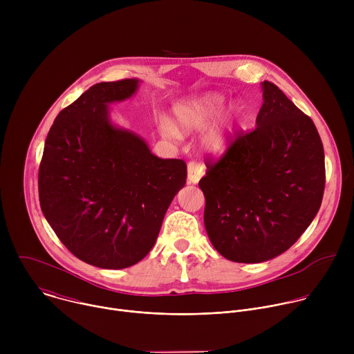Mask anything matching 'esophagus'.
<instances>
[{
	"label": "esophagus",
	"instance_id": "esophagus-1",
	"mask_svg": "<svg viewBox=\"0 0 354 354\" xmlns=\"http://www.w3.org/2000/svg\"><path fill=\"white\" fill-rule=\"evenodd\" d=\"M203 175H205L203 165L198 162H194V161L187 164V182L189 183H193V185L197 183Z\"/></svg>",
	"mask_w": 354,
	"mask_h": 354
}]
</instances>
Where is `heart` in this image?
<instances>
[{
  "label": "heart",
  "mask_w": 354,
  "mask_h": 354,
  "mask_svg": "<svg viewBox=\"0 0 354 354\" xmlns=\"http://www.w3.org/2000/svg\"><path fill=\"white\" fill-rule=\"evenodd\" d=\"M224 102L225 97L218 92H207L200 96L180 99L172 106L174 123L162 120L160 131L165 138L178 140L180 138V133L190 134L201 130L217 118L206 133L201 136L200 147L207 154H223L228 148L232 129L242 112L238 102H231L223 110Z\"/></svg>",
  "instance_id": "1"
}]
</instances>
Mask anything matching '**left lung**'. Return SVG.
<instances>
[{
	"mask_svg": "<svg viewBox=\"0 0 354 354\" xmlns=\"http://www.w3.org/2000/svg\"><path fill=\"white\" fill-rule=\"evenodd\" d=\"M257 129L241 134L198 187L205 227L225 259L261 263L286 252L315 218L325 189L318 130L274 84L263 81Z\"/></svg>",
	"mask_w": 354,
	"mask_h": 354,
	"instance_id": "1",
	"label": "left lung"
}]
</instances>
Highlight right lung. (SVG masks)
Here are the masks:
<instances>
[{
    "mask_svg": "<svg viewBox=\"0 0 354 354\" xmlns=\"http://www.w3.org/2000/svg\"><path fill=\"white\" fill-rule=\"evenodd\" d=\"M137 78L100 82L50 127L39 168L41 212L74 257L102 269L136 265L153 249L186 183L182 160H162L119 127L109 105L130 99Z\"/></svg>",
    "mask_w": 354,
    "mask_h": 354,
    "instance_id": "add662e5",
    "label": "right lung"
}]
</instances>
